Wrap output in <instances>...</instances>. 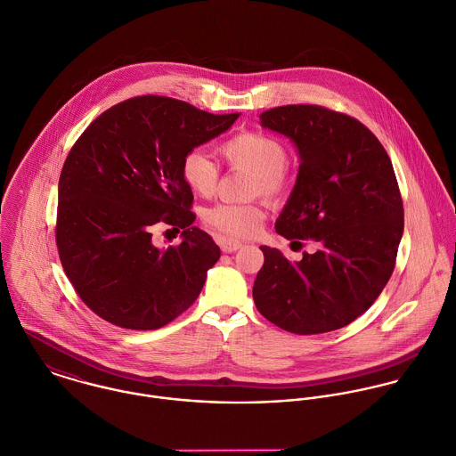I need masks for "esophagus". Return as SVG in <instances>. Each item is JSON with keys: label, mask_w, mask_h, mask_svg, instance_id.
<instances>
[{"label": "esophagus", "mask_w": 456, "mask_h": 456, "mask_svg": "<svg viewBox=\"0 0 456 456\" xmlns=\"http://www.w3.org/2000/svg\"><path fill=\"white\" fill-rule=\"evenodd\" d=\"M218 245H220L222 252H225V254H232V252H236V250H240V248L243 247L241 241L227 240V238H220V240H218Z\"/></svg>", "instance_id": "34e87169"}]
</instances>
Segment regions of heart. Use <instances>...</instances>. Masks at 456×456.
<instances>
[{"label": "heart", "mask_w": 456, "mask_h": 456, "mask_svg": "<svg viewBox=\"0 0 456 456\" xmlns=\"http://www.w3.org/2000/svg\"><path fill=\"white\" fill-rule=\"evenodd\" d=\"M222 155L232 167L252 173V195L276 200L289 190L287 150L272 135L263 132L238 134L222 146ZM182 178L193 193L209 197L216 188L218 167L204 151L190 150L182 159ZM263 216L259 204H216L204 211V222L231 238L254 236Z\"/></svg>", "instance_id": "obj_1"}]
</instances>
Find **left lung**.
<instances>
[{
    "label": "left lung",
    "mask_w": 456,
    "mask_h": 456,
    "mask_svg": "<svg viewBox=\"0 0 456 456\" xmlns=\"http://www.w3.org/2000/svg\"><path fill=\"white\" fill-rule=\"evenodd\" d=\"M261 125L289 137L301 162L274 229L319 250L290 263L261 247L256 306L296 335L340 330L371 306L395 270L403 206L391 160L358 119L319 105L274 107Z\"/></svg>",
    "instance_id": "obj_1"
}]
</instances>
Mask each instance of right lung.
Listing matches in <instances>:
<instances>
[{"label": "right lung", "instance_id": "1", "mask_svg": "<svg viewBox=\"0 0 456 456\" xmlns=\"http://www.w3.org/2000/svg\"><path fill=\"white\" fill-rule=\"evenodd\" d=\"M238 116L135 96L100 114L70 150L58 184L56 243L76 292L103 321L159 330L200 294L220 248L191 225L182 159ZM159 221L183 229L178 248L152 245Z\"/></svg>", "mask_w": 456, "mask_h": 456}]
</instances>
